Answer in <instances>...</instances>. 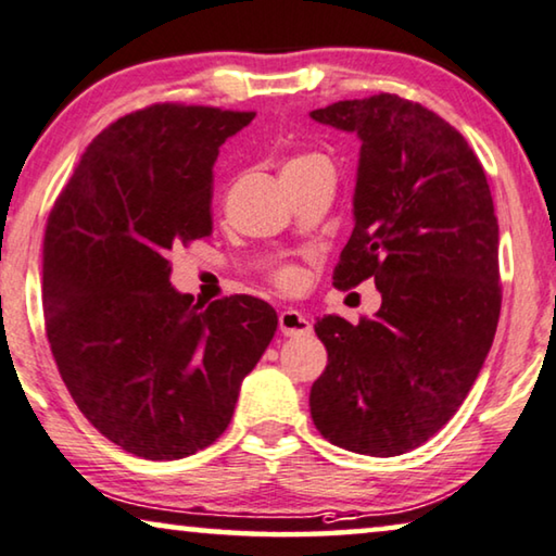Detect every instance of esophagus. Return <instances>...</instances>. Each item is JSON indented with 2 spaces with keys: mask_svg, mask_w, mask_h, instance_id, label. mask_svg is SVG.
<instances>
[{
  "mask_svg": "<svg viewBox=\"0 0 556 556\" xmlns=\"http://www.w3.org/2000/svg\"><path fill=\"white\" fill-rule=\"evenodd\" d=\"M279 329H281V334H287V337H304L312 331V321L306 319L302 312L285 309V312H279Z\"/></svg>",
  "mask_w": 556,
  "mask_h": 556,
  "instance_id": "1",
  "label": "esophagus"
}]
</instances>
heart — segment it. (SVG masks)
Instances as JSON below:
<instances>
[{
	"instance_id": "1",
	"label": "heart",
	"mask_w": 556,
	"mask_h": 556,
	"mask_svg": "<svg viewBox=\"0 0 556 556\" xmlns=\"http://www.w3.org/2000/svg\"><path fill=\"white\" fill-rule=\"evenodd\" d=\"M314 167H329L327 156H321L317 152H302V154H294L289 156L285 162V167H281V174H294V172H306V169H314ZM275 285L279 289H287V292H292V289L300 287V271L294 267H281L275 271Z\"/></svg>"
}]
</instances>
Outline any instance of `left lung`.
Segmentation results:
<instances>
[{
  "instance_id": "8db88e82",
  "label": "left lung",
  "mask_w": 556,
  "mask_h": 556,
  "mask_svg": "<svg viewBox=\"0 0 556 556\" xmlns=\"http://www.w3.org/2000/svg\"><path fill=\"white\" fill-rule=\"evenodd\" d=\"M312 119L362 139L354 229L334 287L375 279L382 306L359 325L317 319L327 369L312 384L309 412L331 444L396 457L454 417L494 342L502 287L492 192L467 139L409 99H344Z\"/></svg>"
}]
</instances>
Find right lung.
Instances as JSON below:
<instances>
[{
    "mask_svg": "<svg viewBox=\"0 0 556 556\" xmlns=\"http://www.w3.org/2000/svg\"><path fill=\"white\" fill-rule=\"evenodd\" d=\"M254 112L152 104L92 139L45 231L49 346L79 412L137 457H189L225 432L277 331L250 294L194 304L169 254L212 235V167Z\"/></svg>",
    "mask_w": 556,
    "mask_h": 556,
    "instance_id": "obj_1",
    "label": "right lung"
}]
</instances>
